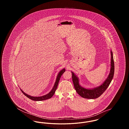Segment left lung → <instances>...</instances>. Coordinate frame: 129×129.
Wrapping results in <instances>:
<instances>
[{"label":"left lung","instance_id":"1","mask_svg":"<svg viewBox=\"0 0 129 129\" xmlns=\"http://www.w3.org/2000/svg\"><path fill=\"white\" fill-rule=\"evenodd\" d=\"M111 69L110 74L101 86L93 89H87L80 86L79 84V79L78 77L72 72V79L74 83V87L77 93L82 97L86 99H94L99 97L106 90L108 86H109L112 80L114 74V62L113 56V53L111 51Z\"/></svg>","mask_w":129,"mask_h":129}]
</instances>
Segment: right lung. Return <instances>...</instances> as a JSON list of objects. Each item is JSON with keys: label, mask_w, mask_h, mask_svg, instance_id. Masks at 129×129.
I'll use <instances>...</instances> for the list:
<instances>
[{"label": "right lung", "mask_w": 129, "mask_h": 129, "mask_svg": "<svg viewBox=\"0 0 129 129\" xmlns=\"http://www.w3.org/2000/svg\"><path fill=\"white\" fill-rule=\"evenodd\" d=\"M65 72V69H63L60 71V72L59 73V74H58V75H57V78H56V81H55L53 88H52L51 91L46 95H45L44 96H41V97H33V96H31L27 95V94L25 93V92H24L23 91H22V89H20V90L22 91V93L25 95L26 97H27V98L30 99V100H33V101H44V100H47L48 99H50L55 94V90H56V89L57 87V86H58V82H59V80H60V78L62 75Z\"/></svg>", "instance_id": "right-lung-1"}]
</instances>
